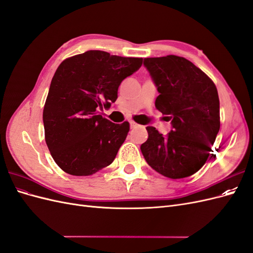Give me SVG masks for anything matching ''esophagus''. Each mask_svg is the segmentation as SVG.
<instances>
[{
  "label": "esophagus",
  "instance_id": "obj_1",
  "mask_svg": "<svg viewBox=\"0 0 253 253\" xmlns=\"http://www.w3.org/2000/svg\"><path fill=\"white\" fill-rule=\"evenodd\" d=\"M129 126H131V128H134V127H136V126H138V125H137L135 121L131 120V121H129Z\"/></svg>",
  "mask_w": 253,
  "mask_h": 253
}]
</instances>
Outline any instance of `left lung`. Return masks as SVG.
Instances as JSON below:
<instances>
[{
    "label": "left lung",
    "instance_id": "obj_1",
    "mask_svg": "<svg viewBox=\"0 0 253 253\" xmlns=\"http://www.w3.org/2000/svg\"><path fill=\"white\" fill-rule=\"evenodd\" d=\"M143 65L157 87L155 106L171 120L167 135L147 126L140 145L150 167L177 179L194 174L208 159L219 131V99L215 84L189 60L169 55L145 58Z\"/></svg>",
    "mask_w": 253,
    "mask_h": 253
}]
</instances>
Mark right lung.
Returning a JSON list of instances; mask_svg holds the SVG:
<instances>
[{"mask_svg": "<svg viewBox=\"0 0 253 253\" xmlns=\"http://www.w3.org/2000/svg\"><path fill=\"white\" fill-rule=\"evenodd\" d=\"M142 58L88 50L64 60L51 79L43 110L45 141L64 172L87 176L108 167L129 125L99 115L116 101L120 83L140 68Z\"/></svg>", "mask_w": 253, "mask_h": 253, "instance_id": "1", "label": "right lung"}]
</instances>
